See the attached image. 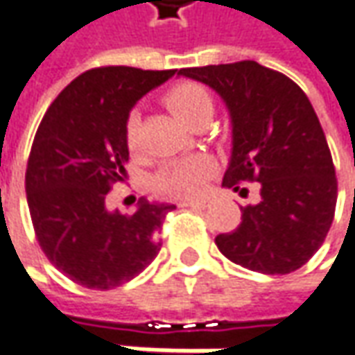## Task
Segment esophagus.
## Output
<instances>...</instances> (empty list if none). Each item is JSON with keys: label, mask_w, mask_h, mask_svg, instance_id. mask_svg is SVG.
I'll list each match as a JSON object with an SVG mask.
<instances>
[{"label": "esophagus", "mask_w": 355, "mask_h": 355, "mask_svg": "<svg viewBox=\"0 0 355 355\" xmlns=\"http://www.w3.org/2000/svg\"><path fill=\"white\" fill-rule=\"evenodd\" d=\"M178 206H182V208H194V210H204V208H208V206H210V202L208 200H184V202H180Z\"/></svg>", "instance_id": "34e87169"}]
</instances>
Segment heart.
Here are the masks:
<instances>
[{
  "mask_svg": "<svg viewBox=\"0 0 355 355\" xmlns=\"http://www.w3.org/2000/svg\"><path fill=\"white\" fill-rule=\"evenodd\" d=\"M165 104L182 121L192 123L204 112H212V96L198 82H178L166 90ZM123 139L129 151L139 149L141 116L135 110L129 112V116L125 117ZM214 168L216 161L210 155H190V157L165 163L153 175L151 184L159 194L173 196V198H192L204 190Z\"/></svg>",
  "mask_w": 355,
  "mask_h": 355,
  "instance_id": "1",
  "label": "heart"
}]
</instances>
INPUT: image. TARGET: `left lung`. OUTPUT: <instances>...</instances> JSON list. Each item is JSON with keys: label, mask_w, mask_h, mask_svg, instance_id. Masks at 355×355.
<instances>
[{"label": "left lung", "mask_w": 355, "mask_h": 355, "mask_svg": "<svg viewBox=\"0 0 355 355\" xmlns=\"http://www.w3.org/2000/svg\"><path fill=\"white\" fill-rule=\"evenodd\" d=\"M214 88L232 116L234 147L222 184L261 182V200L241 208V224L216 238L230 261L287 275L311 259L334 220L332 155L306 94L255 60L180 68Z\"/></svg>", "instance_id": "8db88e82"}]
</instances>
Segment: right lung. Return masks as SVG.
<instances>
[{
	"mask_svg": "<svg viewBox=\"0 0 355 355\" xmlns=\"http://www.w3.org/2000/svg\"><path fill=\"white\" fill-rule=\"evenodd\" d=\"M177 70L100 67L82 72L49 105L25 173L35 236L60 273L86 288L119 287L161 250L159 230L175 206L139 200L133 214L107 212L123 180V123L141 96Z\"/></svg>",
	"mask_w": 355,
	"mask_h": 355,
	"instance_id": "obj_1",
	"label": "right lung"
}]
</instances>
